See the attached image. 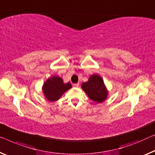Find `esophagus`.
<instances>
[{
    "label": "esophagus",
    "instance_id": "1",
    "mask_svg": "<svg viewBox=\"0 0 155 155\" xmlns=\"http://www.w3.org/2000/svg\"><path fill=\"white\" fill-rule=\"evenodd\" d=\"M78 86H79V83H77V84H73V87H78Z\"/></svg>",
    "mask_w": 155,
    "mask_h": 155
}]
</instances>
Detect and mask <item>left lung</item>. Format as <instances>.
Masks as SVG:
<instances>
[{
  "instance_id": "obj_1",
  "label": "left lung",
  "mask_w": 155,
  "mask_h": 155,
  "mask_svg": "<svg viewBox=\"0 0 155 155\" xmlns=\"http://www.w3.org/2000/svg\"><path fill=\"white\" fill-rule=\"evenodd\" d=\"M82 88L90 99L97 103L103 102L107 96V91L103 80L97 75H91L88 82L83 83Z\"/></svg>"
}]
</instances>
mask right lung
Listing matches in <instances>:
<instances>
[{
	"label": "right lung",
	"mask_w": 155,
	"mask_h": 155,
	"mask_svg": "<svg viewBox=\"0 0 155 155\" xmlns=\"http://www.w3.org/2000/svg\"><path fill=\"white\" fill-rule=\"evenodd\" d=\"M71 83L64 84L61 78L53 76L48 78L43 86V92L46 98L50 101H56L60 98L65 91L71 89Z\"/></svg>",
	"instance_id": "right-lung-1"
}]
</instances>
